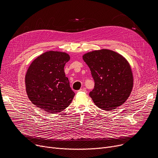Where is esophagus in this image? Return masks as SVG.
I'll list each match as a JSON object with an SVG mask.
<instances>
[{
    "instance_id": "1",
    "label": "esophagus",
    "mask_w": 158,
    "mask_h": 158,
    "mask_svg": "<svg viewBox=\"0 0 158 158\" xmlns=\"http://www.w3.org/2000/svg\"><path fill=\"white\" fill-rule=\"evenodd\" d=\"M79 92H85V93H87V90H86L85 88H81V89L79 90Z\"/></svg>"
}]
</instances>
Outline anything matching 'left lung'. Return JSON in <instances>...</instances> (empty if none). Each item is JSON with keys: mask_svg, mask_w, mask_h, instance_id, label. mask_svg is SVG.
<instances>
[{"mask_svg": "<svg viewBox=\"0 0 158 158\" xmlns=\"http://www.w3.org/2000/svg\"><path fill=\"white\" fill-rule=\"evenodd\" d=\"M94 80L89 94L94 104L110 111L121 106L129 97L133 86L131 69L119 54L107 49L95 51L83 56Z\"/></svg>", "mask_w": 158, "mask_h": 158, "instance_id": "1", "label": "left lung"}]
</instances>
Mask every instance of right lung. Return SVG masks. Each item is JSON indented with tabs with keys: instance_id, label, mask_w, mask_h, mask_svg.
Wrapping results in <instances>:
<instances>
[{
	"instance_id": "add662e5",
	"label": "right lung",
	"mask_w": 158,
	"mask_h": 158,
	"mask_svg": "<svg viewBox=\"0 0 158 158\" xmlns=\"http://www.w3.org/2000/svg\"><path fill=\"white\" fill-rule=\"evenodd\" d=\"M69 60V55L65 52L48 51L32 61L25 81L32 104L52 114L63 111L70 104L75 94L64 71Z\"/></svg>"
}]
</instances>
